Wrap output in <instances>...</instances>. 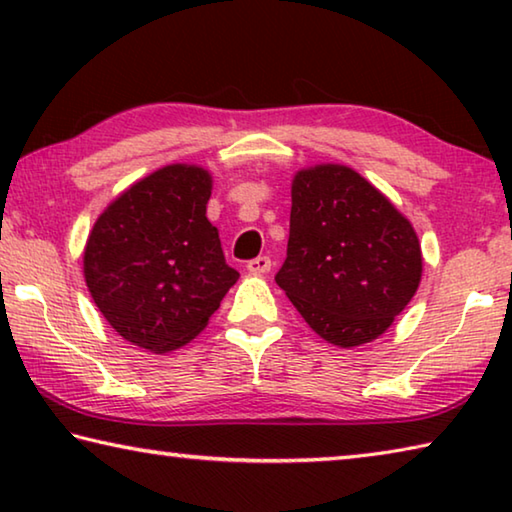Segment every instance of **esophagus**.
Instances as JSON below:
<instances>
[{"mask_svg":"<svg viewBox=\"0 0 512 512\" xmlns=\"http://www.w3.org/2000/svg\"><path fill=\"white\" fill-rule=\"evenodd\" d=\"M246 271L253 273V275H264V273H268V271H271V257L262 255V257L250 259V262L246 264Z\"/></svg>","mask_w":512,"mask_h":512,"instance_id":"obj_1","label":"esophagus"}]
</instances>
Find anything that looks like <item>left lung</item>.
I'll return each instance as SVG.
<instances>
[{
    "label": "left lung",
    "mask_w": 512,
    "mask_h": 512,
    "mask_svg": "<svg viewBox=\"0 0 512 512\" xmlns=\"http://www.w3.org/2000/svg\"><path fill=\"white\" fill-rule=\"evenodd\" d=\"M420 277L411 221L361 173L316 164L293 176L287 259L275 282L320 339L339 348L379 339Z\"/></svg>",
    "instance_id": "1"
}]
</instances>
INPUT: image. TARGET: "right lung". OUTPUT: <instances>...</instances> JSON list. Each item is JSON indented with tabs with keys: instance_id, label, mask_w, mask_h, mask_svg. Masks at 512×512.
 Here are the masks:
<instances>
[{
	"instance_id": "1",
	"label": "right lung",
	"mask_w": 512,
	"mask_h": 512,
	"mask_svg": "<svg viewBox=\"0 0 512 512\" xmlns=\"http://www.w3.org/2000/svg\"><path fill=\"white\" fill-rule=\"evenodd\" d=\"M210 196V171L167 164L121 192L92 225L85 284L110 327L137 348H183L239 280L205 216Z\"/></svg>"
}]
</instances>
